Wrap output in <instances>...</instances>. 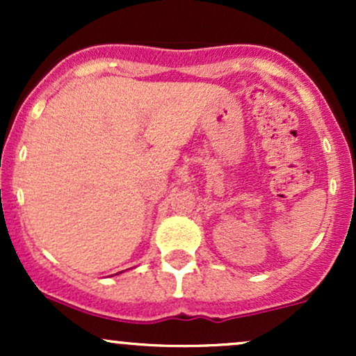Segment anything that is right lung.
Here are the masks:
<instances>
[{
    "mask_svg": "<svg viewBox=\"0 0 356 356\" xmlns=\"http://www.w3.org/2000/svg\"><path fill=\"white\" fill-rule=\"evenodd\" d=\"M117 275H120V273H117Z\"/></svg>",
    "mask_w": 356,
    "mask_h": 356,
    "instance_id": "1",
    "label": "right lung"
}]
</instances>
